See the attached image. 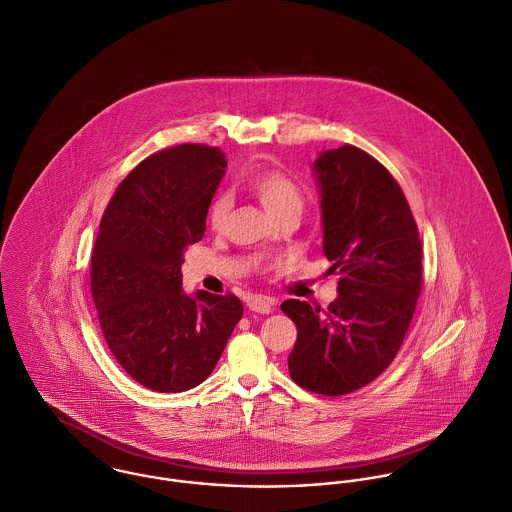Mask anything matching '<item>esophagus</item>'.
Masks as SVG:
<instances>
[{
	"label": "esophagus",
	"mask_w": 512,
	"mask_h": 512,
	"mask_svg": "<svg viewBox=\"0 0 512 512\" xmlns=\"http://www.w3.org/2000/svg\"><path fill=\"white\" fill-rule=\"evenodd\" d=\"M247 307L253 312H261V314H269L273 310V301L267 297H251L247 301Z\"/></svg>",
	"instance_id": "1"
}]
</instances>
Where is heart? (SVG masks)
<instances>
[{
	"label": "heart",
	"instance_id": "b5f03b06",
	"mask_svg": "<svg viewBox=\"0 0 512 512\" xmlns=\"http://www.w3.org/2000/svg\"><path fill=\"white\" fill-rule=\"evenodd\" d=\"M245 186L249 192L257 196V200L265 205L273 215H279L281 211L289 207H301L303 205V192L301 186L281 168L275 166H259L253 168L245 176ZM231 209V198L225 192H219L207 209V221L211 227H221L227 219Z\"/></svg>",
	"mask_w": 512,
	"mask_h": 512
}]
</instances>
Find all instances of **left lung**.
Returning <instances> with one entry per match:
<instances>
[{"label": "left lung", "mask_w": 512, "mask_h": 512, "mask_svg": "<svg viewBox=\"0 0 512 512\" xmlns=\"http://www.w3.org/2000/svg\"><path fill=\"white\" fill-rule=\"evenodd\" d=\"M322 251L338 271V297L322 312L289 299L297 324L291 378L308 392L344 396L376 380L396 358L421 293V241L394 176L344 144L314 162Z\"/></svg>", "instance_id": "obj_1"}]
</instances>
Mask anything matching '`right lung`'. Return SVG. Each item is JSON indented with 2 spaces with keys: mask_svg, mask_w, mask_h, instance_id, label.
I'll use <instances>...</instances> for the list:
<instances>
[{
  "mask_svg": "<svg viewBox=\"0 0 512 512\" xmlns=\"http://www.w3.org/2000/svg\"><path fill=\"white\" fill-rule=\"evenodd\" d=\"M227 162L219 148L180 144L142 160L104 209L91 293L104 340L124 372L154 392H186L215 368L243 305L182 291L188 245L204 237Z\"/></svg>",
  "mask_w": 512,
  "mask_h": 512,
  "instance_id": "obj_1",
  "label": "right lung"
}]
</instances>
